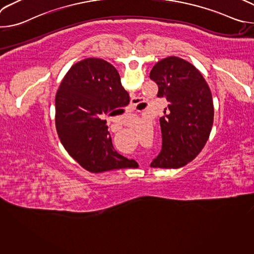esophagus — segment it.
<instances>
[{"mask_svg": "<svg viewBox=\"0 0 254 254\" xmlns=\"http://www.w3.org/2000/svg\"><path fill=\"white\" fill-rule=\"evenodd\" d=\"M137 98H134V99H132L131 100V103H130V105H131V107H132V110H135V107H136V102H137Z\"/></svg>", "mask_w": 254, "mask_h": 254, "instance_id": "obj_1", "label": "esophagus"}]
</instances>
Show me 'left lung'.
<instances>
[{"mask_svg":"<svg viewBox=\"0 0 254 254\" xmlns=\"http://www.w3.org/2000/svg\"><path fill=\"white\" fill-rule=\"evenodd\" d=\"M158 97L169 101L160 119L163 144L152 168L178 169L193 161L206 144L214 121L213 97L201 72L188 61L170 56L152 68Z\"/></svg>","mask_w":254,"mask_h":254,"instance_id":"obj_1","label":"left lung"}]
</instances>
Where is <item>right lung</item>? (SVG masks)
Here are the masks:
<instances>
[{"label":"right lung","instance_id":"obj_1","mask_svg":"<svg viewBox=\"0 0 254 254\" xmlns=\"http://www.w3.org/2000/svg\"><path fill=\"white\" fill-rule=\"evenodd\" d=\"M129 103L118 70L100 58L71 66L55 96V126L64 149L91 173L124 169L131 161L118 154L102 117Z\"/></svg>","mask_w":254,"mask_h":254}]
</instances>
